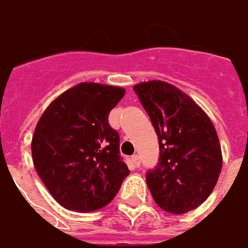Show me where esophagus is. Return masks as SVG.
Returning <instances> with one entry per match:
<instances>
[{"label":"esophagus","mask_w":248,"mask_h":248,"mask_svg":"<svg viewBox=\"0 0 248 248\" xmlns=\"http://www.w3.org/2000/svg\"><path fill=\"white\" fill-rule=\"evenodd\" d=\"M132 162H133V165L136 166V168H140V156H138V155H133V156H132Z\"/></svg>","instance_id":"esophagus-1"}]
</instances>
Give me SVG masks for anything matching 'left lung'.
I'll return each mask as SVG.
<instances>
[{
    "instance_id": "8db88e82",
    "label": "left lung",
    "mask_w": 248,
    "mask_h": 248,
    "mask_svg": "<svg viewBox=\"0 0 248 248\" xmlns=\"http://www.w3.org/2000/svg\"><path fill=\"white\" fill-rule=\"evenodd\" d=\"M133 91L158 138L157 165L146 182L164 211L186 214L199 207L220 175V142L202 108L177 87L162 80L136 84Z\"/></svg>"
}]
</instances>
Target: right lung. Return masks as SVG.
<instances>
[{
    "label": "right lung",
    "mask_w": 248,
    "mask_h": 248,
    "mask_svg": "<svg viewBox=\"0 0 248 248\" xmlns=\"http://www.w3.org/2000/svg\"><path fill=\"white\" fill-rule=\"evenodd\" d=\"M125 91L79 83L52 101L31 140L35 170L65 209L90 213L111 202L129 175L108 114Z\"/></svg>",
    "instance_id": "obj_1"
}]
</instances>
